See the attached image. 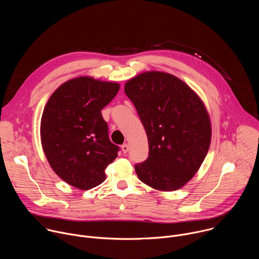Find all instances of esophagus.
Segmentation results:
<instances>
[{
    "mask_svg": "<svg viewBox=\"0 0 259 259\" xmlns=\"http://www.w3.org/2000/svg\"><path fill=\"white\" fill-rule=\"evenodd\" d=\"M121 148H122V151H123L124 153H127L128 150H129V145H128L127 143H125V144H123V145L121 146Z\"/></svg>",
    "mask_w": 259,
    "mask_h": 259,
    "instance_id": "obj_1",
    "label": "esophagus"
}]
</instances>
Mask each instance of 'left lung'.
Returning a JSON list of instances; mask_svg holds the SVG:
<instances>
[{
    "instance_id": "1",
    "label": "left lung",
    "mask_w": 259,
    "mask_h": 259,
    "mask_svg": "<svg viewBox=\"0 0 259 259\" xmlns=\"http://www.w3.org/2000/svg\"><path fill=\"white\" fill-rule=\"evenodd\" d=\"M148 139V157L135 164L144 184L174 191L194 175L208 151L211 127L199 97L179 78L145 72L125 84Z\"/></svg>"
}]
</instances>
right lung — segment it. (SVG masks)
I'll return each instance as SVG.
<instances>
[{
	"instance_id": "add662e5",
	"label": "right lung",
	"mask_w": 259,
	"mask_h": 259,
	"mask_svg": "<svg viewBox=\"0 0 259 259\" xmlns=\"http://www.w3.org/2000/svg\"><path fill=\"white\" fill-rule=\"evenodd\" d=\"M119 90L115 82L77 77L48 101L40 122L42 148L55 173L69 185L89 190L106 180L105 169L120 147L111 142L101 111Z\"/></svg>"
}]
</instances>
